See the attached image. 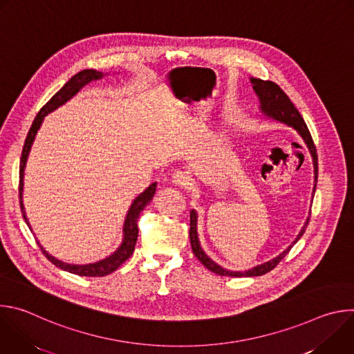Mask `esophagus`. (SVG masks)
Segmentation results:
<instances>
[{
	"mask_svg": "<svg viewBox=\"0 0 354 354\" xmlns=\"http://www.w3.org/2000/svg\"><path fill=\"white\" fill-rule=\"evenodd\" d=\"M172 183L178 187H183V189H187L190 185H192V179L190 176L186 174V172H182V171H176L172 174Z\"/></svg>",
	"mask_w": 354,
	"mask_h": 354,
	"instance_id": "1",
	"label": "esophagus"
}]
</instances>
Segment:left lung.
Masks as SVG:
<instances>
[{
  "label": "left lung",
  "mask_w": 354,
  "mask_h": 354,
  "mask_svg": "<svg viewBox=\"0 0 354 354\" xmlns=\"http://www.w3.org/2000/svg\"><path fill=\"white\" fill-rule=\"evenodd\" d=\"M252 88H254L258 99H259V109L261 113L268 118V119H273L276 122H280L283 124H287L288 127H292L298 136L304 141V144L307 145L310 154L313 157V164H314V189H313V197L317 189V179H318V156H317V149L313 141V137L310 134V130L302 119V116L299 115V112L297 111V108L294 106V104L290 100V97L281 91V88L272 82V81H263L259 78H249ZM310 223V217L307 218V221L302 225L301 231L298 232L297 238L292 241V243L290 246H287L280 255H277L276 258L258 265L252 269L248 270H228L224 269L223 266H220L218 263H216L210 257H207L206 252L203 250L198 241V234H197V213L196 210L190 212V231H189V236H190V243H192V250L194 257L203 263L210 272L220 274V276H232V277H255V276H262L270 270H273L279 262L288 254L290 249L298 242V239L302 236V234L306 232V228Z\"/></svg>",
  "instance_id": "1"
}]
</instances>
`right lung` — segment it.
<instances>
[{
  "label": "right lung",
  "instance_id": "right-lung-1",
  "mask_svg": "<svg viewBox=\"0 0 354 354\" xmlns=\"http://www.w3.org/2000/svg\"><path fill=\"white\" fill-rule=\"evenodd\" d=\"M104 77V73L96 71V70H82L80 73H77L74 77H71L64 86L56 93L53 95V97L48 100V102L40 109V112L37 113V116L35 118L32 127L26 136L25 144H24V149H22V157H21V165H19V203H21V212L22 216L25 218V223L28 224V227L32 230L30 223L26 217V212H25V206H24V176H25V167H26V161L30 153L32 144L35 141V137L44 120V116H47L48 113H52L53 111H56L57 108H60L62 105H64L67 100H70L73 96H75L86 84H89L91 81H96ZM156 189H157V182L151 183L142 193H140L134 200L133 203L126 214L124 218V224H123V239L122 243L119 245V248L113 252L112 255L106 257L105 259H100L97 262L93 263H86V265H74V263H66L59 261L57 258H55L53 255H50L48 252L40 245V242L37 241L41 252L44 254V257L52 262L53 265H56L57 268H60L62 270L78 274V276H86V277H102L106 274H111L112 272H115L122 263H124L134 252V246L137 242V236H138V227H137V221H138V216L140 213L145 209V206L153 200L154 194H156Z\"/></svg>",
  "mask_w": 354,
  "mask_h": 354
}]
</instances>
